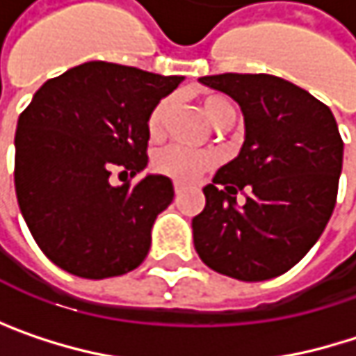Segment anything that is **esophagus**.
<instances>
[{
  "mask_svg": "<svg viewBox=\"0 0 356 356\" xmlns=\"http://www.w3.org/2000/svg\"><path fill=\"white\" fill-rule=\"evenodd\" d=\"M173 187H175V193H177V195L183 191V185H181L179 181H175V185H173Z\"/></svg>",
  "mask_w": 356,
  "mask_h": 356,
  "instance_id": "obj_1",
  "label": "esophagus"
}]
</instances>
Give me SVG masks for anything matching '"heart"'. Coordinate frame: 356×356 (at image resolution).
<instances>
[{"label": "heart", "instance_id": "obj_1", "mask_svg": "<svg viewBox=\"0 0 356 356\" xmlns=\"http://www.w3.org/2000/svg\"><path fill=\"white\" fill-rule=\"evenodd\" d=\"M200 107L204 111V115L208 117L210 123L220 125V123H233L235 121V107L229 99L220 97V95H204L200 99ZM169 111V101L161 99L154 107L150 108L148 119H146V131L152 140L163 136V127H165V117ZM218 163L214 152L208 150H189L183 146H169L165 150H161L154 159H152V167L156 173L167 175V177L175 179L179 183H193L202 177L206 171L214 169Z\"/></svg>", "mask_w": 356, "mask_h": 356}]
</instances>
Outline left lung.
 <instances>
[{
  "label": "left lung",
  "mask_w": 356,
  "mask_h": 356,
  "mask_svg": "<svg viewBox=\"0 0 356 356\" xmlns=\"http://www.w3.org/2000/svg\"><path fill=\"white\" fill-rule=\"evenodd\" d=\"M202 84L235 99L245 142L204 187L193 216L200 259L225 276L255 282L291 270L323 233L338 195L342 138L332 111L270 74H218ZM246 202L236 206V193Z\"/></svg>",
  "instance_id": "left-lung-1"
}]
</instances>
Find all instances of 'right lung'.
I'll list each match as a JSON object with an SVG mask.
<instances>
[{
  "instance_id": "right-lung-1",
  "label": "right lung",
  "mask_w": 356,
  "mask_h": 356,
  "mask_svg": "<svg viewBox=\"0 0 356 356\" xmlns=\"http://www.w3.org/2000/svg\"><path fill=\"white\" fill-rule=\"evenodd\" d=\"M181 76L88 61L47 80L20 113L14 185L40 251L61 270L90 280L136 270L150 229L173 202V183L134 177L148 163L146 119Z\"/></svg>"
}]
</instances>
